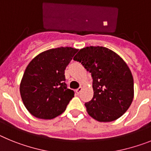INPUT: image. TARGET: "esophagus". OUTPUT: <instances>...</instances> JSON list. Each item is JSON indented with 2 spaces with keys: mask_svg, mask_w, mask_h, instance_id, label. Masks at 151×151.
I'll list each match as a JSON object with an SVG mask.
<instances>
[{
  "mask_svg": "<svg viewBox=\"0 0 151 151\" xmlns=\"http://www.w3.org/2000/svg\"><path fill=\"white\" fill-rule=\"evenodd\" d=\"M81 90H82V87H81V86H80L79 88L78 89H77V90H76V93L77 94V95H79L80 93H81Z\"/></svg>",
  "mask_w": 151,
  "mask_h": 151,
  "instance_id": "esophagus-1",
  "label": "esophagus"
}]
</instances>
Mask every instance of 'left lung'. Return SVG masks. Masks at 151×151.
<instances>
[{
  "mask_svg": "<svg viewBox=\"0 0 151 151\" xmlns=\"http://www.w3.org/2000/svg\"><path fill=\"white\" fill-rule=\"evenodd\" d=\"M74 60L81 62L93 77V97L85 103L87 113L101 122L121 117L134 98L133 77L126 63L103 46L82 48Z\"/></svg>",
  "mask_w": 151,
  "mask_h": 151,
  "instance_id": "8db88e82",
  "label": "left lung"
}]
</instances>
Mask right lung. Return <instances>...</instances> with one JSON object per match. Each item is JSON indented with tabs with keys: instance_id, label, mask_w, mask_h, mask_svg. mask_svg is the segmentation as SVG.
I'll return each instance as SVG.
<instances>
[{
	"instance_id": "add662e5",
	"label": "right lung",
	"mask_w": 151,
	"mask_h": 151,
	"mask_svg": "<svg viewBox=\"0 0 151 151\" xmlns=\"http://www.w3.org/2000/svg\"><path fill=\"white\" fill-rule=\"evenodd\" d=\"M78 49L60 47L43 52L27 67L19 91L29 112L39 119H52L65 112L74 92L68 89L65 70Z\"/></svg>"
}]
</instances>
